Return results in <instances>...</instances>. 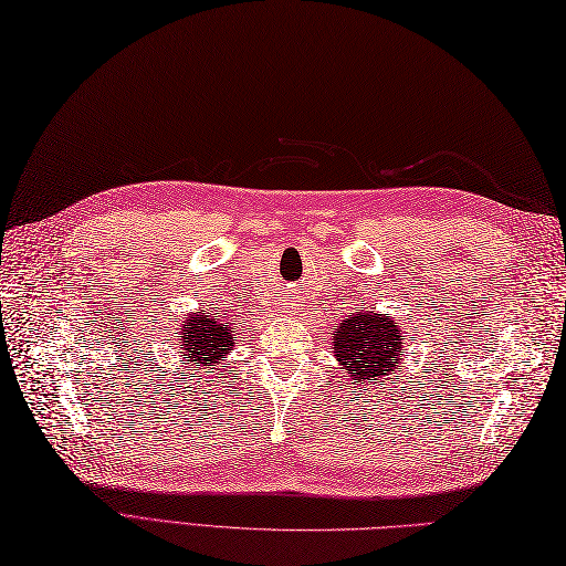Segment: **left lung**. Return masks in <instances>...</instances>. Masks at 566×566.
Segmentation results:
<instances>
[{
  "label": "left lung",
  "instance_id": "1",
  "mask_svg": "<svg viewBox=\"0 0 566 566\" xmlns=\"http://www.w3.org/2000/svg\"><path fill=\"white\" fill-rule=\"evenodd\" d=\"M403 340V326L369 310L350 312L331 334L340 369L357 384L401 371Z\"/></svg>",
  "mask_w": 566,
  "mask_h": 566
}]
</instances>
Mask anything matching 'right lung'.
Segmentation results:
<instances>
[{"label": "right lung", "mask_w": 566, "mask_h": 566, "mask_svg": "<svg viewBox=\"0 0 566 566\" xmlns=\"http://www.w3.org/2000/svg\"><path fill=\"white\" fill-rule=\"evenodd\" d=\"M182 355V367L197 369H218L223 365V357L235 346V328L223 312L201 310L185 316L182 331L177 343Z\"/></svg>", "instance_id": "add662e5"}]
</instances>
